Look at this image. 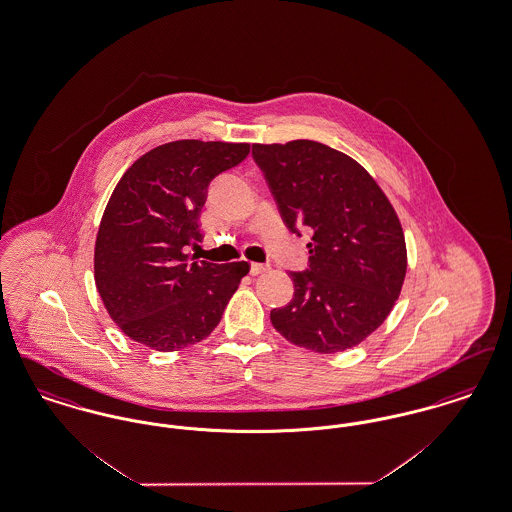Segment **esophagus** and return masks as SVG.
<instances>
[{"mask_svg":"<svg viewBox=\"0 0 512 512\" xmlns=\"http://www.w3.org/2000/svg\"><path fill=\"white\" fill-rule=\"evenodd\" d=\"M270 265H261V263H253L251 268H249V272L253 274V276H257V274H263V272H267Z\"/></svg>","mask_w":512,"mask_h":512,"instance_id":"esophagus-1","label":"esophagus"}]
</instances>
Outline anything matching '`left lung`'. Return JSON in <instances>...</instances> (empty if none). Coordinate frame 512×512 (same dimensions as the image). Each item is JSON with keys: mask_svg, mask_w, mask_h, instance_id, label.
<instances>
[{"mask_svg": "<svg viewBox=\"0 0 512 512\" xmlns=\"http://www.w3.org/2000/svg\"><path fill=\"white\" fill-rule=\"evenodd\" d=\"M286 228L313 232L305 270H290L292 301L272 326L299 347L345 351L370 336L399 297L407 249L399 219L374 178L313 140L251 149Z\"/></svg>", "mask_w": 512, "mask_h": 512, "instance_id": "obj_1", "label": "left lung"}]
</instances>
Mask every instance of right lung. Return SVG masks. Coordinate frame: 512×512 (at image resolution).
Masks as SVG:
<instances>
[{
    "instance_id": "add662e5",
    "label": "right lung",
    "mask_w": 512,
    "mask_h": 512,
    "mask_svg": "<svg viewBox=\"0 0 512 512\" xmlns=\"http://www.w3.org/2000/svg\"><path fill=\"white\" fill-rule=\"evenodd\" d=\"M249 144L178 140L155 147L122 174L99 224L94 272L122 332L157 351L205 340L249 265L188 255L211 182L238 167Z\"/></svg>"
}]
</instances>
